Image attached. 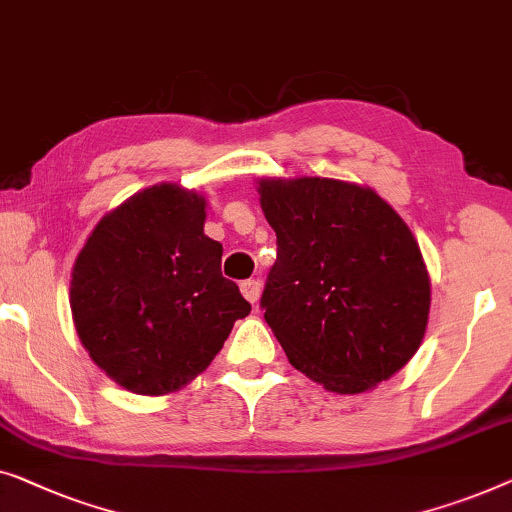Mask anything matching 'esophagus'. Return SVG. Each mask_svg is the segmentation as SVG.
Here are the masks:
<instances>
[{
    "mask_svg": "<svg viewBox=\"0 0 512 512\" xmlns=\"http://www.w3.org/2000/svg\"><path fill=\"white\" fill-rule=\"evenodd\" d=\"M259 292H262V285H259V280L248 278V280H243V283H241V294L250 301V304H257Z\"/></svg>",
    "mask_w": 512,
    "mask_h": 512,
    "instance_id": "34e87169",
    "label": "esophagus"
}]
</instances>
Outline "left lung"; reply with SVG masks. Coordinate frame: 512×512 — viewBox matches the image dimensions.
Instances as JSON below:
<instances>
[{"label":"left lung","mask_w":512,"mask_h":512,"mask_svg":"<svg viewBox=\"0 0 512 512\" xmlns=\"http://www.w3.org/2000/svg\"><path fill=\"white\" fill-rule=\"evenodd\" d=\"M278 255L264 320L294 369L359 394L392 378L427 331L431 280L401 215L371 187L334 178H259Z\"/></svg>","instance_id":"1"}]
</instances>
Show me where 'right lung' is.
<instances>
[{
  "mask_svg": "<svg viewBox=\"0 0 512 512\" xmlns=\"http://www.w3.org/2000/svg\"><path fill=\"white\" fill-rule=\"evenodd\" d=\"M206 199L176 183L106 213L76 257L69 304L83 348L120 387L160 397L197 378L250 304L204 234Z\"/></svg>",
  "mask_w": 512,
  "mask_h": 512,
  "instance_id": "right-lung-1",
  "label": "right lung"
}]
</instances>
